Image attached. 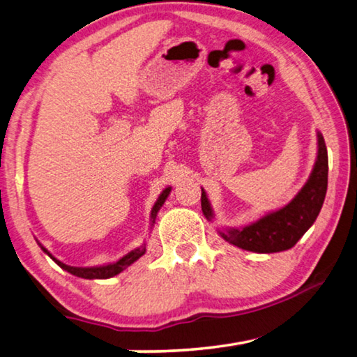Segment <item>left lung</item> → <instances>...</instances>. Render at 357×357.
Returning a JSON list of instances; mask_svg holds the SVG:
<instances>
[{
  "label": "left lung",
  "instance_id": "8db88e82",
  "mask_svg": "<svg viewBox=\"0 0 357 357\" xmlns=\"http://www.w3.org/2000/svg\"><path fill=\"white\" fill-rule=\"evenodd\" d=\"M328 190V149L318 132V155L312 174L304 187L287 206L263 215L243 228H228L219 231L227 243L239 249L257 253L288 250L304 236L321 211ZM202 209L206 219L214 217L206 192L202 189Z\"/></svg>",
  "mask_w": 357,
  "mask_h": 357
}]
</instances>
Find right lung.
<instances>
[{
    "instance_id": "1",
    "label": "right lung",
    "mask_w": 357,
    "mask_h": 357,
    "mask_svg": "<svg viewBox=\"0 0 357 357\" xmlns=\"http://www.w3.org/2000/svg\"><path fill=\"white\" fill-rule=\"evenodd\" d=\"M170 190H172V187H167V189L160 193V197L157 198V202L154 203L153 211H151V225H154L155 215H157V213H159V209L162 208V204L165 203L167 197L170 195ZM42 250H44L47 255L50 257L53 261H55L59 266V268H63L64 271H68V273L74 274L77 277H82V279H89V280H91V279H110V277L116 275L119 273H123V271L128 268V266H130L132 263L137 261V259L140 258L144 252H146V244L137 247V249L129 252L128 255H124L123 258H119L118 261L110 263V264H105V266H93V268H75V266H68V264H64V263L59 261V259L53 258L52 253L48 252L47 249H44V247H42Z\"/></svg>"
}]
</instances>
